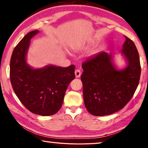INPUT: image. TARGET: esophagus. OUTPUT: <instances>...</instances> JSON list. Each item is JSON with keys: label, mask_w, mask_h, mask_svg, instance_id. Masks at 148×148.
I'll return each instance as SVG.
<instances>
[{"label": "esophagus", "mask_w": 148, "mask_h": 148, "mask_svg": "<svg viewBox=\"0 0 148 148\" xmlns=\"http://www.w3.org/2000/svg\"><path fill=\"white\" fill-rule=\"evenodd\" d=\"M81 71H79V69H76V71H75V76H76V77H80V76H81Z\"/></svg>", "instance_id": "esophagus-1"}]
</instances>
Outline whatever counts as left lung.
<instances>
[{"label":"left lung","mask_w":148,"mask_h":148,"mask_svg":"<svg viewBox=\"0 0 148 148\" xmlns=\"http://www.w3.org/2000/svg\"><path fill=\"white\" fill-rule=\"evenodd\" d=\"M121 53L127 61L118 71L112 62V55L100 52L82 64L84 104L90 114L104 116L123 108L138 86L141 66L133 42L125 36Z\"/></svg>","instance_id":"left-lung-1"}]
</instances>
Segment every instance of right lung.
Masks as SVG:
<instances>
[{"label": "right lung", "instance_id": "add662e5", "mask_svg": "<svg viewBox=\"0 0 148 148\" xmlns=\"http://www.w3.org/2000/svg\"><path fill=\"white\" fill-rule=\"evenodd\" d=\"M38 32H29L14 48L10 77L15 93L25 107L33 114L48 116L61 108L67 87L75 77V66L64 68L49 65L36 69L27 64L30 40Z\"/></svg>", "mask_w": 148, "mask_h": 148}]
</instances>
